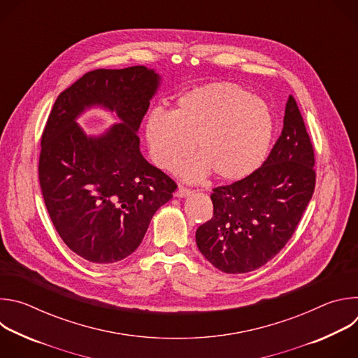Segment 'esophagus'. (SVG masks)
<instances>
[{
    "instance_id": "esophagus-1",
    "label": "esophagus",
    "mask_w": 358,
    "mask_h": 358,
    "mask_svg": "<svg viewBox=\"0 0 358 358\" xmlns=\"http://www.w3.org/2000/svg\"><path fill=\"white\" fill-rule=\"evenodd\" d=\"M192 191L189 189V188H187V187H178V189L176 191V196H178V198H182V196H187V195H189Z\"/></svg>"
}]
</instances>
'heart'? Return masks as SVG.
Masks as SVG:
<instances>
[{
	"instance_id": "1",
	"label": "heart",
	"mask_w": 358,
	"mask_h": 358,
	"mask_svg": "<svg viewBox=\"0 0 358 358\" xmlns=\"http://www.w3.org/2000/svg\"><path fill=\"white\" fill-rule=\"evenodd\" d=\"M273 136L269 106L234 83H211L184 93L171 115L152 112L145 123L151 160L176 171L196 143L201 159L184 167L187 178L214 171L224 181L248 177L265 160Z\"/></svg>"
}]
</instances>
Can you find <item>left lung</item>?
<instances>
[{"instance_id":"left-lung-1","label":"left lung","mask_w":358,"mask_h":358,"mask_svg":"<svg viewBox=\"0 0 358 358\" xmlns=\"http://www.w3.org/2000/svg\"><path fill=\"white\" fill-rule=\"evenodd\" d=\"M315 148L294 97L265 163L248 177L215 187L214 214L198 227L199 252L225 273L257 271L287 243L315 192Z\"/></svg>"}]
</instances>
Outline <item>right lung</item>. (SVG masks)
Segmentation results:
<instances>
[{
    "label": "right lung",
    "mask_w": 358,
    "mask_h": 358,
    "mask_svg": "<svg viewBox=\"0 0 358 358\" xmlns=\"http://www.w3.org/2000/svg\"><path fill=\"white\" fill-rule=\"evenodd\" d=\"M157 86L145 66L87 72L58 96L42 131L38 174L46 210L66 246L89 262L127 258L177 188L138 148L137 130ZM90 104L115 110L122 123L86 138L74 119Z\"/></svg>",
    "instance_id": "obj_1"
}]
</instances>
